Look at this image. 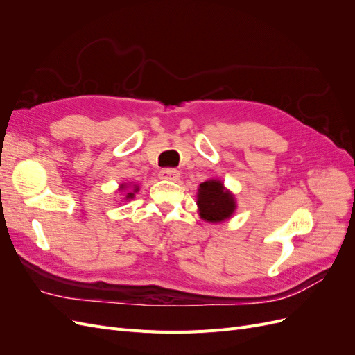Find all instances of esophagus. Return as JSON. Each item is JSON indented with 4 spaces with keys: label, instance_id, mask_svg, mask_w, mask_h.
I'll return each mask as SVG.
<instances>
[{
    "label": "esophagus",
    "instance_id": "esophagus-1",
    "mask_svg": "<svg viewBox=\"0 0 355 355\" xmlns=\"http://www.w3.org/2000/svg\"><path fill=\"white\" fill-rule=\"evenodd\" d=\"M180 176L179 170L176 168H163L159 171V178L161 179H167V180H178Z\"/></svg>",
    "mask_w": 355,
    "mask_h": 355
}]
</instances>
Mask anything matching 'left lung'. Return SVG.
Masks as SVG:
<instances>
[{"label": "left lung", "instance_id": "obj_1", "mask_svg": "<svg viewBox=\"0 0 355 355\" xmlns=\"http://www.w3.org/2000/svg\"><path fill=\"white\" fill-rule=\"evenodd\" d=\"M198 209L204 220L222 222L231 218L235 210L234 197L225 191L220 180L202 182L198 189Z\"/></svg>", "mask_w": 355, "mask_h": 355}]
</instances>
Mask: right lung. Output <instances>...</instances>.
Returning <instances> with one entry per match:
<instances>
[{
  "label": "right lung",
  "mask_w": 355,
  "mask_h": 355,
  "mask_svg": "<svg viewBox=\"0 0 355 355\" xmlns=\"http://www.w3.org/2000/svg\"><path fill=\"white\" fill-rule=\"evenodd\" d=\"M121 188L124 189L125 187H124V185H121ZM136 189H137V188H136ZM127 198H133V192H128V194H127Z\"/></svg>",
  "instance_id": "obj_1"
}]
</instances>
